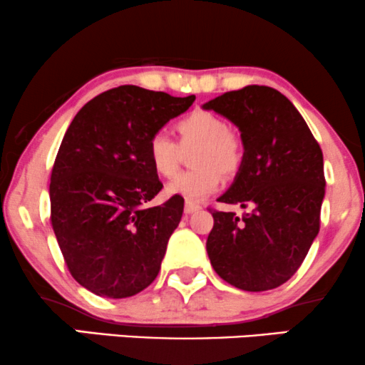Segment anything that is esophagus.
<instances>
[{
	"mask_svg": "<svg viewBox=\"0 0 365 365\" xmlns=\"http://www.w3.org/2000/svg\"><path fill=\"white\" fill-rule=\"evenodd\" d=\"M198 209H200V205L193 204V202H187L185 204V214H193V212H197Z\"/></svg>",
	"mask_w": 365,
	"mask_h": 365,
	"instance_id": "1",
	"label": "esophagus"
}]
</instances>
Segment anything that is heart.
Segmentation results:
<instances>
[{
  "label": "heart",
  "instance_id": "1",
  "mask_svg": "<svg viewBox=\"0 0 365 365\" xmlns=\"http://www.w3.org/2000/svg\"><path fill=\"white\" fill-rule=\"evenodd\" d=\"M178 145L165 133H155L146 145V158L156 175L172 178L177 175L182 151L197 148L193 155V172L178 175L167 185V193L183 197L187 202L219 190L224 177H232L242 165V140L229 128L224 118L210 110L197 109L175 123Z\"/></svg>",
  "mask_w": 365,
  "mask_h": 365
}]
</instances>
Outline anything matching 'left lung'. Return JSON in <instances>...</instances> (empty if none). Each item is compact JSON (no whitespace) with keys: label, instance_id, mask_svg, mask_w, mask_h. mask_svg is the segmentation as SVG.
I'll return each mask as SVG.
<instances>
[{"label":"left lung","instance_id":"8db88e82","mask_svg":"<svg viewBox=\"0 0 365 365\" xmlns=\"http://www.w3.org/2000/svg\"><path fill=\"white\" fill-rule=\"evenodd\" d=\"M241 131L244 158L217 200L251 207L242 219L210 209L207 255L215 273L244 292L278 288L297 273L320 230L324 155L297 108L279 91L247 86L204 104Z\"/></svg>","mask_w":365,"mask_h":365}]
</instances>
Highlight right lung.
I'll return each instance as SVG.
<instances>
[{"label": "right lung", "mask_w": 365, "mask_h": 365, "mask_svg": "<svg viewBox=\"0 0 365 365\" xmlns=\"http://www.w3.org/2000/svg\"><path fill=\"white\" fill-rule=\"evenodd\" d=\"M193 101L119 86L91 99L63 136L50 177V220L73 279L98 297H133L158 276L183 198L146 209L163 188L146 145Z\"/></svg>", "instance_id": "obj_1"}]
</instances>
